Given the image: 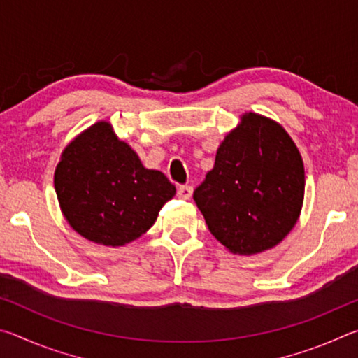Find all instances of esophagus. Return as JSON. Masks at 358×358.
I'll use <instances>...</instances> for the list:
<instances>
[{
    "label": "esophagus",
    "instance_id": "34e87169",
    "mask_svg": "<svg viewBox=\"0 0 358 358\" xmlns=\"http://www.w3.org/2000/svg\"><path fill=\"white\" fill-rule=\"evenodd\" d=\"M191 196H192V186L185 185L178 187V197L185 199V201H189Z\"/></svg>",
    "mask_w": 358,
    "mask_h": 358
}]
</instances>
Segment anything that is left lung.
<instances>
[{"label":"left lung","mask_w":358,"mask_h":358,"mask_svg":"<svg viewBox=\"0 0 358 358\" xmlns=\"http://www.w3.org/2000/svg\"><path fill=\"white\" fill-rule=\"evenodd\" d=\"M305 196L299 148L281 124L245 113L194 191L210 232L234 254L262 252L292 230Z\"/></svg>","instance_id":"obj_1"}]
</instances>
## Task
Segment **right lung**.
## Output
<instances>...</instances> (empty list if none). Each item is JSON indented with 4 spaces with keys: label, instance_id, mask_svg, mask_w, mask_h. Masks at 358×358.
<instances>
[{
    "label": "right lung",
    "instance_id": "add662e5",
    "mask_svg": "<svg viewBox=\"0 0 358 358\" xmlns=\"http://www.w3.org/2000/svg\"><path fill=\"white\" fill-rule=\"evenodd\" d=\"M53 183L69 226L83 238L113 248L147 232L175 196L166 175L143 167L107 121L90 126L64 148Z\"/></svg>",
    "mask_w": 358,
    "mask_h": 358
}]
</instances>
